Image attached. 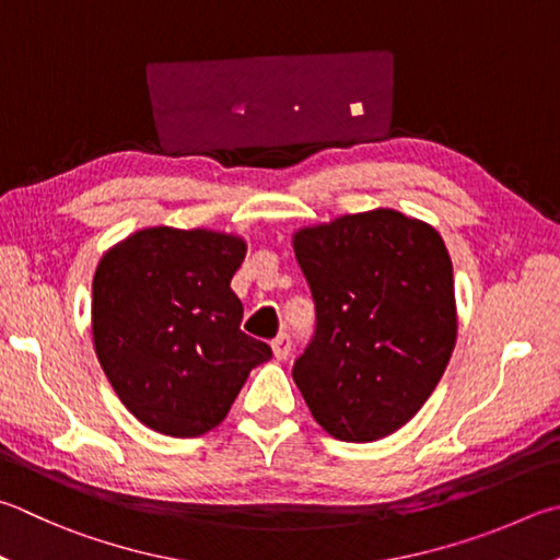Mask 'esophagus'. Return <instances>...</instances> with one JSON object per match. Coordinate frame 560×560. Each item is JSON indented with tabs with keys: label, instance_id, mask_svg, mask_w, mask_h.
<instances>
[{
	"label": "esophagus",
	"instance_id": "obj_1",
	"mask_svg": "<svg viewBox=\"0 0 560 560\" xmlns=\"http://www.w3.org/2000/svg\"><path fill=\"white\" fill-rule=\"evenodd\" d=\"M271 352H273V358H277V360H287L289 358L291 338H289L287 332H281V335H277V338L271 340Z\"/></svg>",
	"mask_w": 560,
	"mask_h": 560
}]
</instances>
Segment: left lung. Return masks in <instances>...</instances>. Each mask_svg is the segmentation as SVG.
Segmentation results:
<instances>
[{"label": "left lung", "instance_id": "left-lung-1", "mask_svg": "<svg viewBox=\"0 0 560 560\" xmlns=\"http://www.w3.org/2000/svg\"><path fill=\"white\" fill-rule=\"evenodd\" d=\"M318 335L293 364L332 439L372 443L419 413L457 340L453 261L441 232L392 208L293 232Z\"/></svg>", "mask_w": 560, "mask_h": 560}]
</instances>
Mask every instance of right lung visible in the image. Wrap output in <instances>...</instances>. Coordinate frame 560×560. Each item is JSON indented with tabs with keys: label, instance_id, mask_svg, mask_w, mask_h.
<instances>
[{
	"label": "right lung",
	"instance_id": "1",
	"mask_svg": "<svg viewBox=\"0 0 560 560\" xmlns=\"http://www.w3.org/2000/svg\"><path fill=\"white\" fill-rule=\"evenodd\" d=\"M247 240L208 228L151 225L112 245L93 277L95 354L119 401L174 439H196L230 413L249 372L271 358L240 330L230 281Z\"/></svg>",
	"mask_w": 560,
	"mask_h": 560
}]
</instances>
